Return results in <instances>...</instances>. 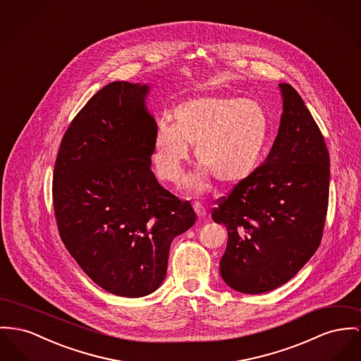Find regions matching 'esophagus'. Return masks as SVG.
I'll use <instances>...</instances> for the list:
<instances>
[{
    "label": "esophagus",
    "instance_id": "esophagus-1",
    "mask_svg": "<svg viewBox=\"0 0 361 361\" xmlns=\"http://www.w3.org/2000/svg\"><path fill=\"white\" fill-rule=\"evenodd\" d=\"M194 212H195V215L198 216V219H204V217L207 216V211H205V208L201 205V204H194Z\"/></svg>",
    "mask_w": 361,
    "mask_h": 361
}]
</instances>
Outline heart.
<instances>
[{"label": "heart", "instance_id": "heart-1", "mask_svg": "<svg viewBox=\"0 0 361 361\" xmlns=\"http://www.w3.org/2000/svg\"><path fill=\"white\" fill-rule=\"evenodd\" d=\"M175 121L156 123L152 161L157 176L178 183L195 145L201 166L186 180L194 194L211 189L212 178L223 185L247 179L262 163L268 137L269 118L264 106L242 97L200 96L175 108Z\"/></svg>", "mask_w": 361, "mask_h": 361}]
</instances>
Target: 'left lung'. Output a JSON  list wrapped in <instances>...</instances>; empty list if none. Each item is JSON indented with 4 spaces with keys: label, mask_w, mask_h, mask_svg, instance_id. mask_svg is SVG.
Masks as SVG:
<instances>
[{
    "label": "left lung",
    "mask_w": 361,
    "mask_h": 361,
    "mask_svg": "<svg viewBox=\"0 0 361 361\" xmlns=\"http://www.w3.org/2000/svg\"><path fill=\"white\" fill-rule=\"evenodd\" d=\"M278 87L283 111L269 154L212 212L228 235L220 275L246 294L279 288L308 263L329 204L324 138L301 96L288 83Z\"/></svg>",
    "instance_id": "8db88e82"
}]
</instances>
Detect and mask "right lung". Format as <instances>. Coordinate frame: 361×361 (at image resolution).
<instances>
[{
	"label": "right lung",
	"mask_w": 361,
	"mask_h": 361,
	"mask_svg": "<svg viewBox=\"0 0 361 361\" xmlns=\"http://www.w3.org/2000/svg\"><path fill=\"white\" fill-rule=\"evenodd\" d=\"M149 85L112 82L79 111L59 149L53 205L60 237L99 288L128 298L161 286L171 242L195 223L156 179Z\"/></svg>",
	"instance_id": "1"
}]
</instances>
